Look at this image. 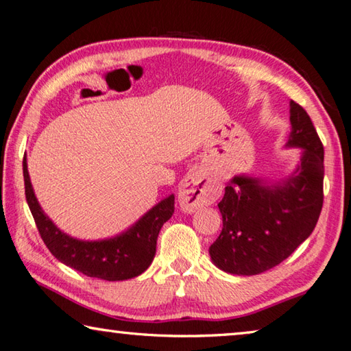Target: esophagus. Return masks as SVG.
I'll use <instances>...</instances> for the list:
<instances>
[{
    "instance_id": "34e87169",
    "label": "esophagus",
    "mask_w": 351,
    "mask_h": 351,
    "mask_svg": "<svg viewBox=\"0 0 351 351\" xmlns=\"http://www.w3.org/2000/svg\"><path fill=\"white\" fill-rule=\"evenodd\" d=\"M218 184L201 173H192L181 182L178 202H180L182 212L192 213L199 207L213 204L218 199Z\"/></svg>"
}]
</instances>
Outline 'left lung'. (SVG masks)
<instances>
[{
	"label": "left lung",
	"instance_id": "left-lung-1",
	"mask_svg": "<svg viewBox=\"0 0 351 351\" xmlns=\"http://www.w3.org/2000/svg\"><path fill=\"white\" fill-rule=\"evenodd\" d=\"M290 124L285 149H301V156L289 176L239 173L227 184L218 204L222 232L208 248L222 271L252 276L270 270L316 227L324 201V147L307 112L295 101Z\"/></svg>",
	"mask_w": 351,
	"mask_h": 351
}]
</instances>
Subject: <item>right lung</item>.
Here are the masks:
<instances>
[{
  "instance_id": "1",
  "label": "right lung",
  "mask_w": 351,
  "mask_h": 351,
  "mask_svg": "<svg viewBox=\"0 0 351 351\" xmlns=\"http://www.w3.org/2000/svg\"><path fill=\"white\" fill-rule=\"evenodd\" d=\"M23 175L25 199L38 232L50 253L62 264L82 275L104 281H125L149 269L156 253L159 230L175 212V195L165 196L124 232L112 238L86 241L62 232L44 213L32 187L25 156L23 159Z\"/></svg>"
}]
</instances>
